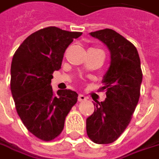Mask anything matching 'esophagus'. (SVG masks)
Segmentation results:
<instances>
[{
    "label": "esophagus",
    "instance_id": "34e87169",
    "mask_svg": "<svg viewBox=\"0 0 159 159\" xmlns=\"http://www.w3.org/2000/svg\"><path fill=\"white\" fill-rule=\"evenodd\" d=\"M86 100H87V97L85 96V95L79 94V96H78V101L79 102H83V101H86Z\"/></svg>",
    "mask_w": 159,
    "mask_h": 159
}]
</instances>
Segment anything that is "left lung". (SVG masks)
I'll return each mask as SVG.
<instances>
[{
  "label": "left lung",
  "instance_id": "8db88e82",
  "mask_svg": "<svg viewBox=\"0 0 159 159\" xmlns=\"http://www.w3.org/2000/svg\"><path fill=\"white\" fill-rule=\"evenodd\" d=\"M110 52V66L100 90L106 91L104 102L93 103L94 112L87 119V133L95 143L115 142L125 130L137 107L143 73L137 48L111 29L91 32Z\"/></svg>",
  "mask_w": 159,
  "mask_h": 159
}]
</instances>
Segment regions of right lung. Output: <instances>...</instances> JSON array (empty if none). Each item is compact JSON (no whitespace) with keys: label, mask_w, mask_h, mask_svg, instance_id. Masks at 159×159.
<instances>
[{"label":"right lung","mask_w":159,"mask_h":159,"mask_svg":"<svg viewBox=\"0 0 159 159\" xmlns=\"http://www.w3.org/2000/svg\"><path fill=\"white\" fill-rule=\"evenodd\" d=\"M81 35L44 28L29 36L13 56L10 89L16 111L28 130L43 141L59 136L77 102V93L66 89L55 94L51 82L53 72L61 68L66 48Z\"/></svg>","instance_id":"right-lung-1"}]
</instances>
